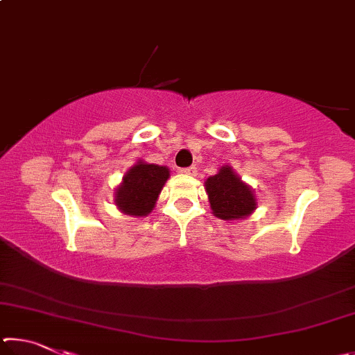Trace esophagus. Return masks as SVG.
<instances>
[{
	"instance_id": "34e87169",
	"label": "esophagus",
	"mask_w": 355,
	"mask_h": 355,
	"mask_svg": "<svg viewBox=\"0 0 355 355\" xmlns=\"http://www.w3.org/2000/svg\"><path fill=\"white\" fill-rule=\"evenodd\" d=\"M180 172L184 173V175H197V167L196 166L184 167V169H180Z\"/></svg>"
}]
</instances>
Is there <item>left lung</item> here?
Wrapping results in <instances>:
<instances>
[{"mask_svg": "<svg viewBox=\"0 0 355 355\" xmlns=\"http://www.w3.org/2000/svg\"><path fill=\"white\" fill-rule=\"evenodd\" d=\"M205 186L216 218L224 220L241 219L255 209L257 202L252 189L235 175L232 167H222L216 175L207 180Z\"/></svg>", "mask_w": 355, "mask_h": 355, "instance_id": "8db88e82", "label": "left lung"}]
</instances>
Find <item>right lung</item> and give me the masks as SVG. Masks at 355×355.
Returning <instances> with one entry per match:
<instances>
[{
    "label": "right lung",
    "mask_w": 355,
    "mask_h": 355,
    "mask_svg": "<svg viewBox=\"0 0 355 355\" xmlns=\"http://www.w3.org/2000/svg\"><path fill=\"white\" fill-rule=\"evenodd\" d=\"M167 178V167L137 163L117 188L116 205L128 216H147L153 209Z\"/></svg>",
    "instance_id": "obj_1"
}]
</instances>
